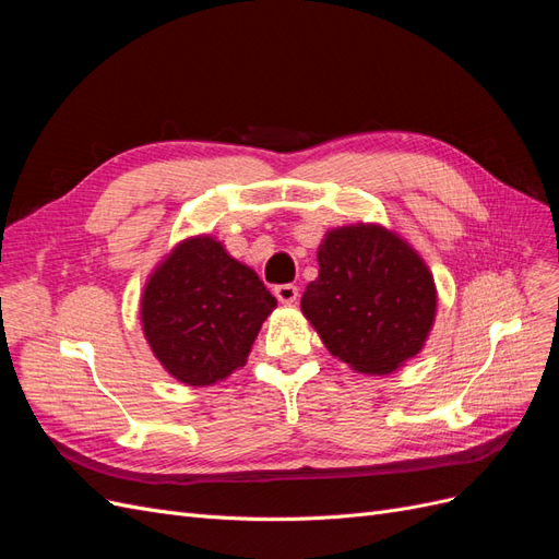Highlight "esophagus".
<instances>
[{"label":"esophagus","instance_id":"esophagus-1","mask_svg":"<svg viewBox=\"0 0 559 559\" xmlns=\"http://www.w3.org/2000/svg\"><path fill=\"white\" fill-rule=\"evenodd\" d=\"M275 296L280 302H286V306H292V302L298 300V286L296 284H277L275 286Z\"/></svg>","mask_w":559,"mask_h":559}]
</instances>
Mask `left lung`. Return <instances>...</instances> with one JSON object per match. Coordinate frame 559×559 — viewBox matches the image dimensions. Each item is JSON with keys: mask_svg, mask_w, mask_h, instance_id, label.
<instances>
[{"mask_svg": "<svg viewBox=\"0 0 559 559\" xmlns=\"http://www.w3.org/2000/svg\"><path fill=\"white\" fill-rule=\"evenodd\" d=\"M317 261L300 308L329 352L370 376L413 359L436 314V286L417 253L380 226H349L326 235Z\"/></svg>", "mask_w": 559, "mask_h": 559, "instance_id": "obj_1", "label": "left lung"}]
</instances>
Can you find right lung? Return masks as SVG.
Instances as JSON below:
<instances>
[{
	"instance_id": "obj_1",
	"label": "right lung",
	"mask_w": 559,
	"mask_h": 559,
	"mask_svg": "<svg viewBox=\"0 0 559 559\" xmlns=\"http://www.w3.org/2000/svg\"><path fill=\"white\" fill-rule=\"evenodd\" d=\"M277 308L251 267L212 238L181 242L148 280L144 335L177 380L205 386L247 361L265 317Z\"/></svg>"
}]
</instances>
